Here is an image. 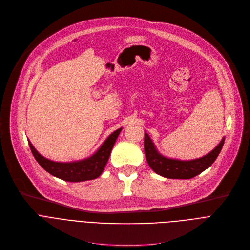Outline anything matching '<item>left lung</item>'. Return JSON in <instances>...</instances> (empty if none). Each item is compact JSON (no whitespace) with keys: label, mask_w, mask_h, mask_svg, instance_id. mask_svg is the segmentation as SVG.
I'll list each match as a JSON object with an SVG mask.
<instances>
[{"label":"left lung","mask_w":250,"mask_h":250,"mask_svg":"<svg viewBox=\"0 0 250 250\" xmlns=\"http://www.w3.org/2000/svg\"><path fill=\"white\" fill-rule=\"evenodd\" d=\"M224 141L225 138H223L213 151L202 158L189 161L170 159L162 156L157 151L153 141L147 133H145V140H144V149H145L146 159L149 166L157 174L171 179H190L205 171L215 162L223 145H224Z\"/></svg>","instance_id":"left-lung-1"}]
</instances>
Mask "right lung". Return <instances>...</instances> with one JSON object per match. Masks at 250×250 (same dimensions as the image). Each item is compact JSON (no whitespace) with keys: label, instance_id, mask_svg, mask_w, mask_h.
Wrapping results in <instances>:
<instances>
[{"label":"right lung","instance_id":"add662e5","mask_svg":"<svg viewBox=\"0 0 250 250\" xmlns=\"http://www.w3.org/2000/svg\"><path fill=\"white\" fill-rule=\"evenodd\" d=\"M122 129L123 127L113 132L93 155L86 159L74 162H55L48 160L35 150L30 141H28V143L35 160L45 171L65 181L80 182L95 179L100 176L109 159L114 143Z\"/></svg>","mask_w":250,"mask_h":250}]
</instances>
